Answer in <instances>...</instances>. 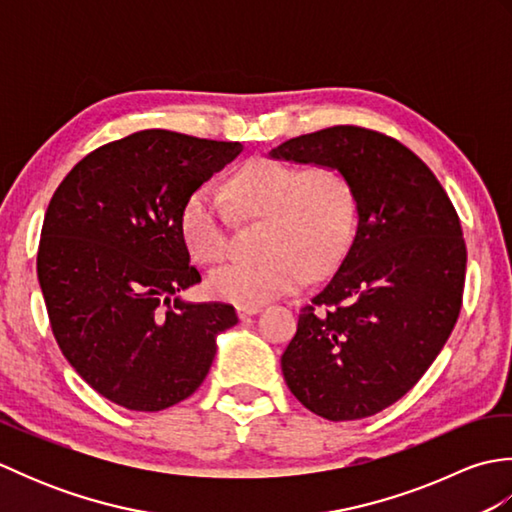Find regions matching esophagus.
I'll use <instances>...</instances> for the list:
<instances>
[{
	"instance_id": "obj_1",
	"label": "esophagus",
	"mask_w": 512,
	"mask_h": 512,
	"mask_svg": "<svg viewBox=\"0 0 512 512\" xmlns=\"http://www.w3.org/2000/svg\"><path fill=\"white\" fill-rule=\"evenodd\" d=\"M259 310H262V306H237V314L239 317H253V314H257Z\"/></svg>"
}]
</instances>
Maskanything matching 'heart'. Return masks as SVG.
<instances>
[{
    "mask_svg": "<svg viewBox=\"0 0 512 512\" xmlns=\"http://www.w3.org/2000/svg\"><path fill=\"white\" fill-rule=\"evenodd\" d=\"M226 195L246 217H264L253 259H233L209 273L215 297L257 306L306 286L312 273L328 275L343 262L358 228V195L339 165L297 169L275 158H250L233 171ZM180 231L198 262L222 259L231 244L224 195L195 189L180 213Z\"/></svg>",
    "mask_w": 512,
    "mask_h": 512,
    "instance_id": "obj_1",
    "label": "heart"
}]
</instances>
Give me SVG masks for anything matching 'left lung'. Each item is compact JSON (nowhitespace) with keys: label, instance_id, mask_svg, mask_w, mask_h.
<instances>
[{"label":"left lung","instance_id":"8db88e82","mask_svg":"<svg viewBox=\"0 0 512 512\" xmlns=\"http://www.w3.org/2000/svg\"><path fill=\"white\" fill-rule=\"evenodd\" d=\"M339 165L358 195V228L336 275L299 312L284 356L288 389L328 420L394 405L447 343L462 308L466 244L433 171L396 138L356 125L303 134L270 151Z\"/></svg>","mask_w":512,"mask_h":512}]
</instances>
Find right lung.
<instances>
[{
  "label": "right lung",
  "mask_w": 512,
  "mask_h": 512,
  "mask_svg": "<svg viewBox=\"0 0 512 512\" xmlns=\"http://www.w3.org/2000/svg\"><path fill=\"white\" fill-rule=\"evenodd\" d=\"M242 145L143 129L76 162L43 217L37 277L54 339L85 383L132 411L189 398L237 323L228 303L178 295L189 264L180 213Z\"/></svg>",
  "instance_id": "1"
}]
</instances>
